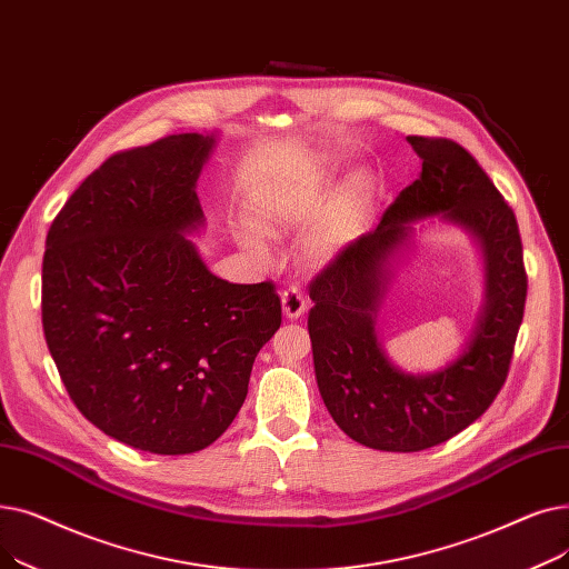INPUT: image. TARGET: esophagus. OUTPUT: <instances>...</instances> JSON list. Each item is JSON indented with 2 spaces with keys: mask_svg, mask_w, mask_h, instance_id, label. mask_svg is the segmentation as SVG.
I'll use <instances>...</instances> for the list:
<instances>
[{
  "mask_svg": "<svg viewBox=\"0 0 569 569\" xmlns=\"http://www.w3.org/2000/svg\"><path fill=\"white\" fill-rule=\"evenodd\" d=\"M280 301H282V312H284L287 319H299V317H303V312H306V308H308L306 293H303L301 289H296V287L284 289V291L280 293Z\"/></svg>",
  "mask_w": 569,
  "mask_h": 569,
  "instance_id": "esophagus-1",
  "label": "esophagus"
}]
</instances>
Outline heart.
Here are the masks:
<instances>
[{
	"label": "heart",
	"instance_id": "b5f03b06",
	"mask_svg": "<svg viewBox=\"0 0 569 569\" xmlns=\"http://www.w3.org/2000/svg\"><path fill=\"white\" fill-rule=\"evenodd\" d=\"M331 187L333 173L327 167L299 161L252 197L250 222L270 236L312 222L301 240V252L308 261L331 263L361 231L370 206V182L366 176H351L333 194ZM258 231L246 229L240 238L254 254H266L268 246Z\"/></svg>",
	"mask_w": 569,
	"mask_h": 569
}]
</instances>
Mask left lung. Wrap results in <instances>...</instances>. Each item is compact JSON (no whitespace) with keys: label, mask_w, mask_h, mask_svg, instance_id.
I'll use <instances>...</instances> for the list:
<instances>
[{"label":"left lung","mask_w":569,"mask_h":569,"mask_svg":"<svg viewBox=\"0 0 569 569\" xmlns=\"http://www.w3.org/2000/svg\"><path fill=\"white\" fill-rule=\"evenodd\" d=\"M421 178L402 189L375 231L310 284L308 317L317 387L351 440L380 451H421L479 419L509 370L526 306L519 224L491 178L453 141L408 137ZM468 232L482 257V306L467 342L445 367L410 373L379 340L390 280L416 249V224Z\"/></svg>","instance_id":"obj_1"}]
</instances>
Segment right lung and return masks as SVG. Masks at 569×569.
<instances>
[{
	"mask_svg": "<svg viewBox=\"0 0 569 569\" xmlns=\"http://www.w3.org/2000/svg\"><path fill=\"white\" fill-rule=\"evenodd\" d=\"M220 131L113 154L50 224L43 333L62 382L106 436L194 453L231 426L259 349L282 321L270 282L210 273L197 180Z\"/></svg>",
	"mask_w": 569,
	"mask_h": 569,
	"instance_id": "add662e5",
	"label": "right lung"
}]
</instances>
